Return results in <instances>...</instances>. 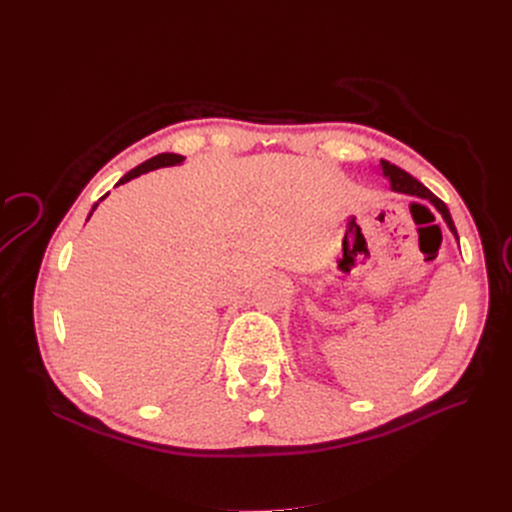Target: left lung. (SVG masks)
Here are the masks:
<instances>
[{
  "mask_svg": "<svg viewBox=\"0 0 512 512\" xmlns=\"http://www.w3.org/2000/svg\"><path fill=\"white\" fill-rule=\"evenodd\" d=\"M382 174L390 180L392 191L415 195V197L427 199L429 203H432V205L442 213V218H444V222L448 224L450 232L456 236V240H459V234H456V228H454V222H452V218H450V211H448L446 203H444L442 199H438L432 191H429L427 186H423V184H421L417 178H413L409 172L400 170L398 166H394V164H390V161H384V159H382Z\"/></svg>",
  "mask_w": 512,
  "mask_h": 512,
  "instance_id": "8db88e82",
  "label": "left lung"
}]
</instances>
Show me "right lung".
Instances as JSON below:
<instances>
[{
    "instance_id": "obj_1",
    "label": "right lung",
    "mask_w": 512,
    "mask_h": 512,
    "mask_svg": "<svg viewBox=\"0 0 512 512\" xmlns=\"http://www.w3.org/2000/svg\"><path fill=\"white\" fill-rule=\"evenodd\" d=\"M182 159H184V157H182V155H176V153H159V155H155V157L147 159L145 164H141V166H137L134 170H130L126 176H122L118 184H124V182L132 180V178H137V176H141V174H145V172H149V170H157V168H166V166L182 164ZM101 199H105V195H103ZM101 199H99V201H101ZM95 207H97V203L93 205L91 213L95 211ZM91 213H89V215H91Z\"/></svg>"
}]
</instances>
